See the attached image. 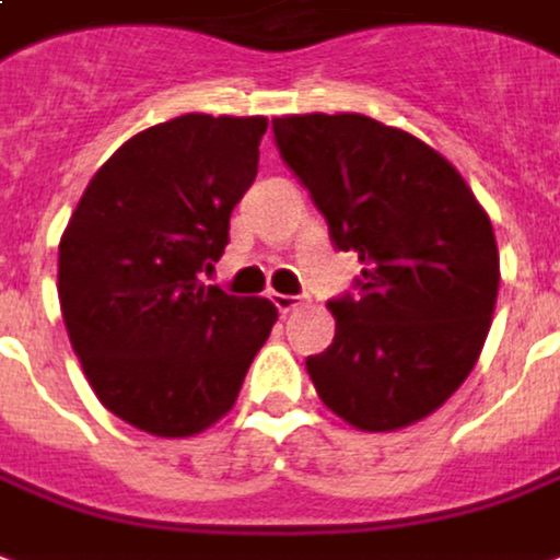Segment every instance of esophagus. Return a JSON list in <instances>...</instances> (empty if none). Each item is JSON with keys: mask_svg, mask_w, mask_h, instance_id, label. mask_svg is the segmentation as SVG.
<instances>
[{"mask_svg": "<svg viewBox=\"0 0 560 560\" xmlns=\"http://www.w3.org/2000/svg\"><path fill=\"white\" fill-rule=\"evenodd\" d=\"M271 301L280 313H292V310L301 307V298L295 295H283V292H271Z\"/></svg>", "mask_w": 560, "mask_h": 560, "instance_id": "1", "label": "esophagus"}]
</instances>
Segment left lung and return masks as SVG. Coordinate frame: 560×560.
Returning <instances> with one entry per match:
<instances>
[{"instance_id": "left-lung-1", "label": "left lung", "mask_w": 560, "mask_h": 560, "mask_svg": "<svg viewBox=\"0 0 560 560\" xmlns=\"http://www.w3.org/2000/svg\"><path fill=\"white\" fill-rule=\"evenodd\" d=\"M283 161L364 262L361 298H337L334 342L307 358L316 394L364 432L418 423L456 394L498 298L492 220L447 158L361 113L275 118Z\"/></svg>"}]
</instances>
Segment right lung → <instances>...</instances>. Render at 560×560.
Wrapping results in <instances>:
<instances>
[{
    "instance_id": "obj_1",
    "label": "right lung",
    "mask_w": 560,
    "mask_h": 560,
    "mask_svg": "<svg viewBox=\"0 0 560 560\" xmlns=\"http://www.w3.org/2000/svg\"><path fill=\"white\" fill-rule=\"evenodd\" d=\"M265 116H187L130 137L59 241V304L95 397L161 439L218 423L277 322L268 298L199 283L230 244Z\"/></svg>"
}]
</instances>
